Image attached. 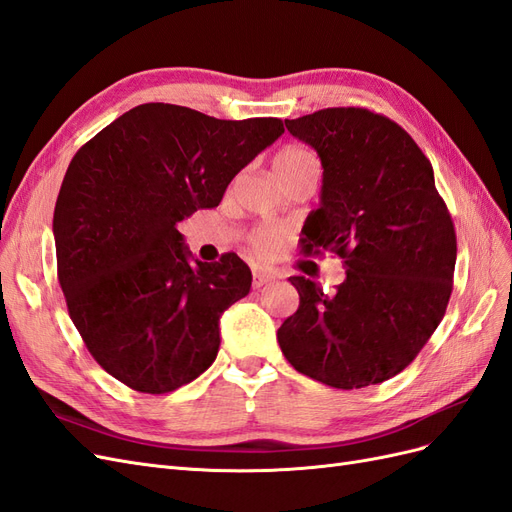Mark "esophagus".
Wrapping results in <instances>:
<instances>
[{"label":"esophagus","instance_id":"obj_1","mask_svg":"<svg viewBox=\"0 0 512 512\" xmlns=\"http://www.w3.org/2000/svg\"><path fill=\"white\" fill-rule=\"evenodd\" d=\"M275 277H277V273H275V271H262V269H256V271H254V288H260V286H265V284L273 282Z\"/></svg>","mask_w":512,"mask_h":512}]
</instances>
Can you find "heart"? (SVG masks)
Segmentation results:
<instances>
[{"mask_svg":"<svg viewBox=\"0 0 512 512\" xmlns=\"http://www.w3.org/2000/svg\"><path fill=\"white\" fill-rule=\"evenodd\" d=\"M307 166H316V160L312 153L301 147H284L282 151H277L273 158V173L277 181L292 173H299V170ZM250 243L258 256H271L282 243V230L275 226H260L250 235Z\"/></svg>","mask_w":512,"mask_h":512,"instance_id":"obj_1","label":"heart"}]
</instances>
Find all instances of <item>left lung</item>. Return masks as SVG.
<instances>
[{
  "label": "left lung",
  "mask_w": 512,
  "mask_h": 512,
  "mask_svg": "<svg viewBox=\"0 0 512 512\" xmlns=\"http://www.w3.org/2000/svg\"><path fill=\"white\" fill-rule=\"evenodd\" d=\"M322 162L320 207L303 252L329 250L346 280L333 294L290 277L299 309L277 329L288 363L335 389H363L406 369L453 292L457 237L431 162L412 136L367 108H322L286 119Z\"/></svg>",
  "instance_id": "left-lung-1"
}]
</instances>
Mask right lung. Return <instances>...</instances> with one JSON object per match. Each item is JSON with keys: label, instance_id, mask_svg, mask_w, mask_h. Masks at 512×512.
Here are the masks:
<instances>
[{"label": "right lung", "instance_id": "1", "mask_svg": "<svg viewBox=\"0 0 512 512\" xmlns=\"http://www.w3.org/2000/svg\"><path fill=\"white\" fill-rule=\"evenodd\" d=\"M282 134L277 117L149 102L76 151L53 215L59 286L91 356L130 389L170 393L218 356L220 316L250 292L252 271L237 254L192 265L177 224L218 207Z\"/></svg>", "mask_w": 512, "mask_h": 512}]
</instances>
